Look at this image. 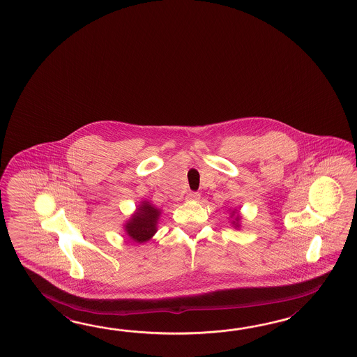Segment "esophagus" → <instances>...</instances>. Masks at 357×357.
<instances>
[{"instance_id": "obj_1", "label": "esophagus", "mask_w": 357, "mask_h": 357, "mask_svg": "<svg viewBox=\"0 0 357 357\" xmlns=\"http://www.w3.org/2000/svg\"><path fill=\"white\" fill-rule=\"evenodd\" d=\"M199 199H200V194L195 192V191H190V192H188V195H186V200L188 202H197Z\"/></svg>"}]
</instances>
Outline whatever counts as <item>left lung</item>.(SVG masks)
Segmentation results:
<instances>
[{
  "mask_svg": "<svg viewBox=\"0 0 357 357\" xmlns=\"http://www.w3.org/2000/svg\"><path fill=\"white\" fill-rule=\"evenodd\" d=\"M231 218H235V220H232V225L235 226V228L240 227V220H241V217L237 214V211H232V213H231Z\"/></svg>",
  "mask_w": 357,
  "mask_h": 357,
  "instance_id": "obj_1",
  "label": "left lung"
}]
</instances>
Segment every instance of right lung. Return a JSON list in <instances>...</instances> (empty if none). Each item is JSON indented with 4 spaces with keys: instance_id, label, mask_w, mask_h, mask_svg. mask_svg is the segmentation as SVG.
Returning a JSON list of instances; mask_svg holds the SVG:
<instances>
[{
    "instance_id": "right-lung-1",
    "label": "right lung",
    "mask_w": 357,
    "mask_h": 357,
    "mask_svg": "<svg viewBox=\"0 0 357 357\" xmlns=\"http://www.w3.org/2000/svg\"><path fill=\"white\" fill-rule=\"evenodd\" d=\"M160 211L149 202H143L137 206V212L131 215L125 231L132 241L146 243L157 232V220H160Z\"/></svg>"
}]
</instances>
